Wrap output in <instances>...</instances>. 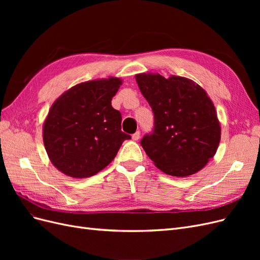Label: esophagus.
Segmentation results:
<instances>
[{"label":"esophagus","instance_id":"34e87169","mask_svg":"<svg viewBox=\"0 0 260 260\" xmlns=\"http://www.w3.org/2000/svg\"><path fill=\"white\" fill-rule=\"evenodd\" d=\"M140 139V131H137L136 133H133L132 135V140L133 141H138Z\"/></svg>","mask_w":260,"mask_h":260}]
</instances>
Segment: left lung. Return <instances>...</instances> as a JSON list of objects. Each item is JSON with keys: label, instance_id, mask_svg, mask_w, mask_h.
I'll return each instance as SVG.
<instances>
[{"label": "left lung", "instance_id": "obj_1", "mask_svg": "<svg viewBox=\"0 0 260 260\" xmlns=\"http://www.w3.org/2000/svg\"><path fill=\"white\" fill-rule=\"evenodd\" d=\"M154 114V127L141 145L157 168L175 177L201 170L220 142L216 109L199 84L183 77L159 74L136 76Z\"/></svg>", "mask_w": 260, "mask_h": 260}]
</instances>
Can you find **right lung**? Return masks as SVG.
<instances>
[{
  "instance_id": "right-lung-1",
  "label": "right lung",
  "mask_w": 260,
  "mask_h": 260,
  "mask_svg": "<svg viewBox=\"0 0 260 260\" xmlns=\"http://www.w3.org/2000/svg\"><path fill=\"white\" fill-rule=\"evenodd\" d=\"M118 78L82 82L52 105L43 127V142L51 161L62 174L89 178L109 165L124 140L121 114L112 99Z\"/></svg>"
}]
</instances>
